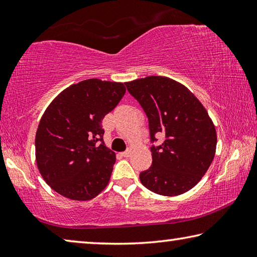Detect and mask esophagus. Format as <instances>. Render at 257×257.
Returning <instances> with one entry per match:
<instances>
[{"instance_id":"1","label":"esophagus","mask_w":257,"mask_h":257,"mask_svg":"<svg viewBox=\"0 0 257 257\" xmlns=\"http://www.w3.org/2000/svg\"><path fill=\"white\" fill-rule=\"evenodd\" d=\"M132 154V150H127V151H124V152H122V153H121V155L123 156V158H128V156Z\"/></svg>"}]
</instances>
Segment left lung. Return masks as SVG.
Wrapping results in <instances>:
<instances>
[{
	"mask_svg": "<svg viewBox=\"0 0 257 257\" xmlns=\"http://www.w3.org/2000/svg\"><path fill=\"white\" fill-rule=\"evenodd\" d=\"M149 119L153 162L139 175L147 189L177 196L196 186L215 155L216 132L208 113L190 90L168 77L150 76L125 82Z\"/></svg>",
	"mask_w": 257,
	"mask_h": 257,
	"instance_id": "1",
	"label": "left lung"
}]
</instances>
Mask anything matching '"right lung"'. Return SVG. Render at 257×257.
<instances>
[{"mask_svg":"<svg viewBox=\"0 0 257 257\" xmlns=\"http://www.w3.org/2000/svg\"><path fill=\"white\" fill-rule=\"evenodd\" d=\"M125 93L122 82L87 79L68 87L46 108L35 149L43 179L73 201H88L110 180L115 153L104 144L102 120Z\"/></svg>","mask_w":257,"mask_h":257,"instance_id":"1","label":"right lung"}]
</instances>
